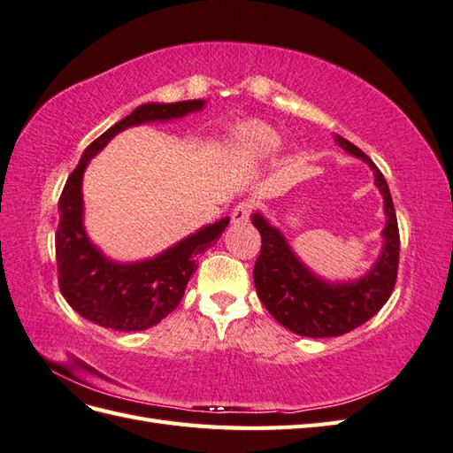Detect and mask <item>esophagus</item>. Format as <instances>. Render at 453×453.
Listing matches in <instances>:
<instances>
[{
    "mask_svg": "<svg viewBox=\"0 0 453 453\" xmlns=\"http://www.w3.org/2000/svg\"><path fill=\"white\" fill-rule=\"evenodd\" d=\"M250 215H251V203L250 202H240L234 210H232V223L234 225H245L250 221Z\"/></svg>",
    "mask_w": 453,
    "mask_h": 453,
    "instance_id": "obj_1",
    "label": "esophagus"
}]
</instances>
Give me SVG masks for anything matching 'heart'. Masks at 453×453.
<instances>
[{"mask_svg":"<svg viewBox=\"0 0 453 453\" xmlns=\"http://www.w3.org/2000/svg\"><path fill=\"white\" fill-rule=\"evenodd\" d=\"M281 147V135L260 120L242 122L230 132V155L242 162H258Z\"/></svg>","mask_w":453,"mask_h":453,"instance_id":"heart-1","label":"heart"}]
</instances>
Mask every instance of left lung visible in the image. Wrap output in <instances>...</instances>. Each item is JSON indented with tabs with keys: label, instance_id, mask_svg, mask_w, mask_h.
Masks as SVG:
<instances>
[{
	"label": "left lung",
	"instance_id": "1",
	"mask_svg": "<svg viewBox=\"0 0 453 453\" xmlns=\"http://www.w3.org/2000/svg\"><path fill=\"white\" fill-rule=\"evenodd\" d=\"M334 142L348 155L368 164L374 173V185L383 196V245L374 265L361 278L348 281L323 280L298 258L278 226L270 225L260 211L251 215V223L263 240L253 270L260 303L285 328L310 338L342 336L374 318L393 293L399 266V226L388 181L359 147L342 135H334Z\"/></svg>",
	"mask_w": 453,
	"mask_h": 453
}]
</instances>
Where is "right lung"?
<instances>
[{
  "label": "right lung",
  "mask_w": 453,
  "mask_h": 453,
  "mask_svg": "<svg viewBox=\"0 0 453 453\" xmlns=\"http://www.w3.org/2000/svg\"><path fill=\"white\" fill-rule=\"evenodd\" d=\"M203 107L205 100L150 102L135 107L128 117L119 120L85 149L77 168L67 177L58 200V283L67 304L85 319L125 333L145 331L160 323L180 306L185 287L198 268L196 257L223 236L230 217L198 228L155 257L119 263L88 238L85 228L83 175L90 158L122 130L147 122L183 119L188 113L202 111Z\"/></svg>",
  "instance_id": "add662e5"
}]
</instances>
